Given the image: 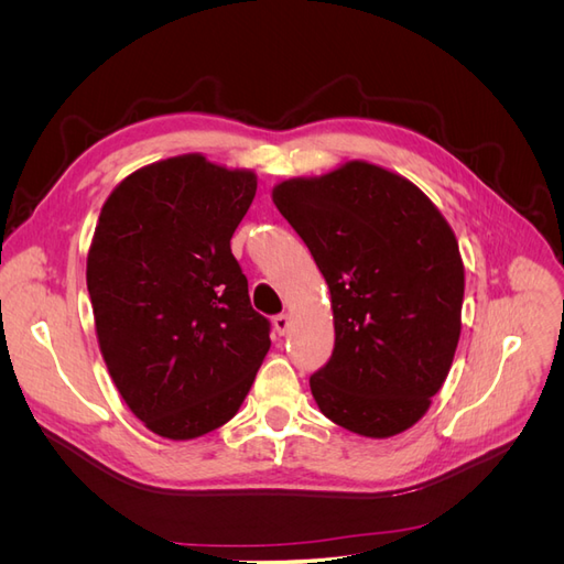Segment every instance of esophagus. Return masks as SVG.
I'll return each instance as SVG.
<instances>
[{
  "mask_svg": "<svg viewBox=\"0 0 564 564\" xmlns=\"http://www.w3.org/2000/svg\"><path fill=\"white\" fill-rule=\"evenodd\" d=\"M289 324H292V317H289L286 313H280V315L272 317V327H275L278 334H284L289 329Z\"/></svg>",
  "mask_w": 564,
  "mask_h": 564,
  "instance_id": "obj_1",
  "label": "esophagus"
}]
</instances>
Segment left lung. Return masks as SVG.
Here are the masks:
<instances>
[{
    "instance_id": "obj_1",
    "label": "left lung",
    "mask_w": 564,
    "mask_h": 564,
    "mask_svg": "<svg viewBox=\"0 0 564 564\" xmlns=\"http://www.w3.org/2000/svg\"><path fill=\"white\" fill-rule=\"evenodd\" d=\"M272 202L329 284L334 352L311 377L319 412L365 437L429 412L460 334L464 261L414 183L367 162L275 185Z\"/></svg>"
}]
</instances>
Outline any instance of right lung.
Masks as SVG:
<instances>
[{
  "mask_svg": "<svg viewBox=\"0 0 564 564\" xmlns=\"http://www.w3.org/2000/svg\"><path fill=\"white\" fill-rule=\"evenodd\" d=\"M253 172L181 155L119 183L87 259L98 346L152 433L193 440L230 421L270 348L230 237Z\"/></svg>",
  "mask_w": 564,
  "mask_h": 564,
  "instance_id": "obj_1",
  "label": "right lung"
}]
</instances>
